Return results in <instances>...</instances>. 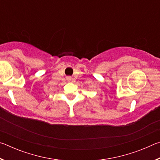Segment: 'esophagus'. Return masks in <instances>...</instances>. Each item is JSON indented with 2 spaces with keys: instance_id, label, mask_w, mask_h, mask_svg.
Segmentation results:
<instances>
[{
  "instance_id": "1",
  "label": "esophagus",
  "mask_w": 160,
  "mask_h": 160,
  "mask_svg": "<svg viewBox=\"0 0 160 160\" xmlns=\"http://www.w3.org/2000/svg\"><path fill=\"white\" fill-rule=\"evenodd\" d=\"M67 80H71V78H70V77L67 78Z\"/></svg>"
}]
</instances>
